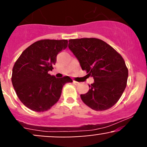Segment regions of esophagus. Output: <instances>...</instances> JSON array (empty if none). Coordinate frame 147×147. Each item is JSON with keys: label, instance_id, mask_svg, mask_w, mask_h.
I'll return each mask as SVG.
<instances>
[{"label": "esophagus", "instance_id": "34e87169", "mask_svg": "<svg viewBox=\"0 0 147 147\" xmlns=\"http://www.w3.org/2000/svg\"><path fill=\"white\" fill-rule=\"evenodd\" d=\"M73 84H75V85H76V86L79 85V82H75V81H73Z\"/></svg>", "mask_w": 147, "mask_h": 147}]
</instances>
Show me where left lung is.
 Returning <instances> with one entry per match:
<instances>
[{
  "label": "left lung",
  "mask_w": 147,
  "mask_h": 147,
  "mask_svg": "<svg viewBox=\"0 0 147 147\" xmlns=\"http://www.w3.org/2000/svg\"><path fill=\"white\" fill-rule=\"evenodd\" d=\"M68 48L79 61L82 70L93 77L82 101L95 111L113 106L125 90L128 69L122 57L111 45L95 38L69 40Z\"/></svg>",
  "instance_id": "8db88e82"
}]
</instances>
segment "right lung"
<instances>
[{"label": "right lung", "mask_w": 147, "mask_h": 147, "mask_svg": "<svg viewBox=\"0 0 147 147\" xmlns=\"http://www.w3.org/2000/svg\"><path fill=\"white\" fill-rule=\"evenodd\" d=\"M68 46L67 40L38 41L22 52L12 69L11 82L21 102L36 112L48 111L59 99L68 76L56 78L48 74L57 56Z\"/></svg>", "instance_id": "obj_1"}]
</instances>
